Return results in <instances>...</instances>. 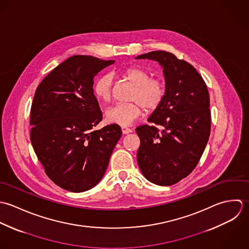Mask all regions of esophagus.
I'll return each mask as SVG.
<instances>
[{"mask_svg": "<svg viewBox=\"0 0 249 249\" xmlns=\"http://www.w3.org/2000/svg\"><path fill=\"white\" fill-rule=\"evenodd\" d=\"M121 130H122V133L124 134V135H127V134H129V133H131L132 132V130L130 129V128H128V127H121Z\"/></svg>", "mask_w": 249, "mask_h": 249, "instance_id": "34e87169", "label": "esophagus"}]
</instances>
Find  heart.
<instances>
[{
  "mask_svg": "<svg viewBox=\"0 0 249 249\" xmlns=\"http://www.w3.org/2000/svg\"><path fill=\"white\" fill-rule=\"evenodd\" d=\"M123 76L135 85L129 103H117L106 110V119L108 123L119 126H129L146 110L156 109L164 99L166 91L165 80L162 76H151L149 70L141 66H131L123 71ZM112 75L105 73L94 84L93 91L98 99L108 102L112 92Z\"/></svg>",
  "mask_w": 249,
  "mask_h": 249,
  "instance_id": "heart-1",
  "label": "heart"
}]
</instances>
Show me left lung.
<instances>
[{"mask_svg": "<svg viewBox=\"0 0 249 249\" xmlns=\"http://www.w3.org/2000/svg\"><path fill=\"white\" fill-rule=\"evenodd\" d=\"M137 58L157 60L166 84L164 99L148 118L152 125L136 129L141 140L138 163L148 181L171 186L193 172L207 145L209 91L196 69L172 53L153 51Z\"/></svg>", "mask_w": 249, "mask_h": 249, "instance_id": "8db88e82", "label": "left lung"}]
</instances>
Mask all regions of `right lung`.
Returning <instances> with one entry per match:
<instances>
[{
	"label": "right lung",
	"instance_id": "obj_1",
	"mask_svg": "<svg viewBox=\"0 0 249 249\" xmlns=\"http://www.w3.org/2000/svg\"><path fill=\"white\" fill-rule=\"evenodd\" d=\"M114 60L70 56L40 83L31 108V142L51 180L82 193L103 178L122 132L110 124L94 131L103 118L93 79Z\"/></svg>",
	"mask_w": 249,
	"mask_h": 249
}]
</instances>
